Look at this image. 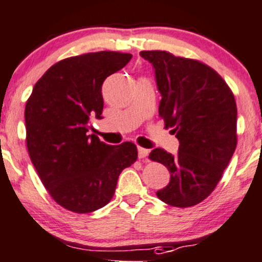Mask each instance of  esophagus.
I'll return each instance as SVG.
<instances>
[{"label": "esophagus", "instance_id": "obj_1", "mask_svg": "<svg viewBox=\"0 0 262 262\" xmlns=\"http://www.w3.org/2000/svg\"><path fill=\"white\" fill-rule=\"evenodd\" d=\"M147 156H148V150H146V148H142V147H139V159L145 160Z\"/></svg>", "mask_w": 262, "mask_h": 262}]
</instances>
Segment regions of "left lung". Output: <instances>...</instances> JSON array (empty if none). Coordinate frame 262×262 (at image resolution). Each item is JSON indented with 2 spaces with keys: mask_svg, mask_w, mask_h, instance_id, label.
Segmentation results:
<instances>
[{
  "mask_svg": "<svg viewBox=\"0 0 262 262\" xmlns=\"http://www.w3.org/2000/svg\"><path fill=\"white\" fill-rule=\"evenodd\" d=\"M140 56L152 64L161 94L159 115L180 142L177 155L154 148L148 156L171 173L156 195L171 206H193L215 190L235 152V97L221 76L200 61L166 51Z\"/></svg>",
  "mask_w": 262,
  "mask_h": 262,
  "instance_id": "left-lung-1",
  "label": "left lung"
}]
</instances>
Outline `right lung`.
Listing matches in <instances>:
<instances>
[{"label":"right lung","instance_id":"obj_1","mask_svg":"<svg viewBox=\"0 0 262 262\" xmlns=\"http://www.w3.org/2000/svg\"><path fill=\"white\" fill-rule=\"evenodd\" d=\"M131 58L114 51L64 58L45 72L27 100L31 161L51 198L72 212L107 205L120 173L137 159L135 143L112 146L87 135L90 119H102L103 81Z\"/></svg>","mask_w":262,"mask_h":262}]
</instances>
